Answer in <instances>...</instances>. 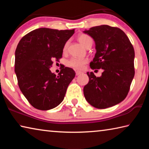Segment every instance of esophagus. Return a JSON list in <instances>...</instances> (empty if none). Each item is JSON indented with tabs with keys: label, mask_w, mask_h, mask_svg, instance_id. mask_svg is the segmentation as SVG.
I'll return each instance as SVG.
<instances>
[{
	"label": "esophagus",
	"mask_w": 149,
	"mask_h": 149,
	"mask_svg": "<svg viewBox=\"0 0 149 149\" xmlns=\"http://www.w3.org/2000/svg\"><path fill=\"white\" fill-rule=\"evenodd\" d=\"M81 74V72H79V71L75 72V74H76V75H79Z\"/></svg>",
	"instance_id": "1"
}]
</instances>
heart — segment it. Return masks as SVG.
Here are the masks:
<instances>
[{
    "instance_id": "heart-1",
    "label": "heart",
    "mask_w": 149,
    "mask_h": 149,
    "mask_svg": "<svg viewBox=\"0 0 149 149\" xmlns=\"http://www.w3.org/2000/svg\"><path fill=\"white\" fill-rule=\"evenodd\" d=\"M78 41L85 47H86L88 42L92 41L91 37L86 34H81L78 36ZM67 48V44L64 45V50H65ZM87 63V60L84 58L79 57H72L67 62V65L69 67H71L72 68L75 70H81L84 68V65Z\"/></svg>"
}]
</instances>
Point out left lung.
<instances>
[{
    "label": "left lung",
    "instance_id": "8db88e82",
    "mask_svg": "<svg viewBox=\"0 0 149 149\" xmlns=\"http://www.w3.org/2000/svg\"><path fill=\"white\" fill-rule=\"evenodd\" d=\"M94 39L97 52L92 70L102 69L100 77L87 72L89 81L84 88L87 101L100 109L113 107L125 99L135 75V51L129 38L116 27L102 25L85 30Z\"/></svg>",
    "mask_w": 149,
    "mask_h": 149
}]
</instances>
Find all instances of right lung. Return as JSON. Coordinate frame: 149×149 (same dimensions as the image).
Instances as JSON below:
<instances>
[{
    "mask_svg": "<svg viewBox=\"0 0 149 149\" xmlns=\"http://www.w3.org/2000/svg\"><path fill=\"white\" fill-rule=\"evenodd\" d=\"M75 29L39 28L22 37L15 52V72L22 93L32 107L38 110L54 108L64 100L67 88L75 73L63 67L58 75L49 68L62 56L65 42Z\"/></svg>",
    "mask_w": 149,
    "mask_h": 149,
    "instance_id": "add662e5",
    "label": "right lung"
}]
</instances>
